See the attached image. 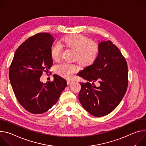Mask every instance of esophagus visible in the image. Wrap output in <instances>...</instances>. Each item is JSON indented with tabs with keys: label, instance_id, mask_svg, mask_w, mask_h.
<instances>
[{
	"label": "esophagus",
	"instance_id": "obj_1",
	"mask_svg": "<svg viewBox=\"0 0 146 146\" xmlns=\"http://www.w3.org/2000/svg\"><path fill=\"white\" fill-rule=\"evenodd\" d=\"M72 83H73V81L72 80H67V84L68 85H70Z\"/></svg>",
	"mask_w": 146,
	"mask_h": 146
}]
</instances>
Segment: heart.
<instances>
[{
  "mask_svg": "<svg viewBox=\"0 0 146 146\" xmlns=\"http://www.w3.org/2000/svg\"><path fill=\"white\" fill-rule=\"evenodd\" d=\"M62 43L66 48L75 51L74 59L84 66L92 64L99 54V45L88 37L80 34H74L66 37L62 40ZM50 55L53 60H59L62 55L60 46L58 44H54L51 47ZM78 69L76 64L64 63L58 65L56 71L60 76L70 78Z\"/></svg>",
  "mask_w": 146,
  "mask_h": 146,
  "instance_id": "obj_1",
  "label": "heart"
}]
</instances>
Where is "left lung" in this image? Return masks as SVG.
<instances>
[{"mask_svg": "<svg viewBox=\"0 0 146 146\" xmlns=\"http://www.w3.org/2000/svg\"><path fill=\"white\" fill-rule=\"evenodd\" d=\"M99 46L96 60L78 73L92 82L80 83V102L88 113L98 117L109 114L117 108L128 84L127 63L120 50L110 40L102 41ZM95 82H99L98 87Z\"/></svg>", "mask_w": 146, "mask_h": 146, "instance_id": "obj_1", "label": "left lung"}]
</instances>
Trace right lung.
I'll return each mask as SVG.
<instances>
[{
    "label": "right lung",
    "mask_w": 146,
    "mask_h": 146,
    "mask_svg": "<svg viewBox=\"0 0 146 146\" xmlns=\"http://www.w3.org/2000/svg\"><path fill=\"white\" fill-rule=\"evenodd\" d=\"M54 41V37L48 33L28 38L16 50L10 66L9 78L17 100L34 114L50 109L67 86L66 81L56 74L52 81L40 80L43 72L53 64L50 50Z\"/></svg>",
    "instance_id": "obj_1"
}]
</instances>
